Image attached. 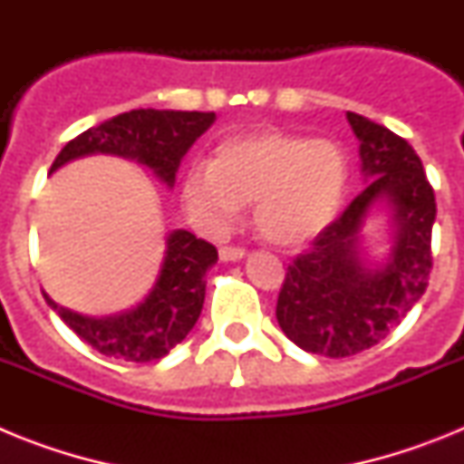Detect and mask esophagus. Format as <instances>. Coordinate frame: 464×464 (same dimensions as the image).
<instances>
[{"instance_id": "34e87169", "label": "esophagus", "mask_w": 464, "mask_h": 464, "mask_svg": "<svg viewBox=\"0 0 464 464\" xmlns=\"http://www.w3.org/2000/svg\"><path fill=\"white\" fill-rule=\"evenodd\" d=\"M246 257V248H239V246H223L220 248V260L225 262H237Z\"/></svg>"}]
</instances>
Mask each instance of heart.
<instances>
[{"label": "heart", "mask_w": 464, "mask_h": 464, "mask_svg": "<svg viewBox=\"0 0 464 464\" xmlns=\"http://www.w3.org/2000/svg\"><path fill=\"white\" fill-rule=\"evenodd\" d=\"M348 186V160L330 139L262 130L229 137L211 162H192L181 179L188 213L208 235L235 227L246 204L262 239L302 246L334 220Z\"/></svg>", "instance_id": "heart-1"}]
</instances>
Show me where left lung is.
I'll use <instances>...</instances> for the list:
<instances>
[{"mask_svg":"<svg viewBox=\"0 0 464 464\" xmlns=\"http://www.w3.org/2000/svg\"><path fill=\"white\" fill-rule=\"evenodd\" d=\"M360 141L367 188L288 265L276 321L309 353L348 358L391 334L428 288L432 269L434 190L416 150L388 127L346 113ZM392 211L393 248L385 263L363 257L362 227L371 208Z\"/></svg>","mask_w":464,"mask_h":464,"instance_id":"8db88e82","label":"left lung"}]
</instances>
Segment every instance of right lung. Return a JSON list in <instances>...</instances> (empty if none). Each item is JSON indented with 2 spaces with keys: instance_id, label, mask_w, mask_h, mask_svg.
Listing matches in <instances>:
<instances>
[{
  "instance_id": "1",
  "label": "right lung",
  "mask_w": 464,
  "mask_h": 464,
  "mask_svg": "<svg viewBox=\"0 0 464 464\" xmlns=\"http://www.w3.org/2000/svg\"><path fill=\"white\" fill-rule=\"evenodd\" d=\"M213 121L216 113L202 111H127L72 139L53 162L51 174L76 158L106 153L146 165L160 181L174 188L183 155L213 125ZM216 260V246L197 239L188 229H174L167 237L158 281L132 309L92 318L64 309L46 293L44 297L64 325L72 327L102 355L125 362H150L165 358L195 327L207 290L204 276Z\"/></svg>"
}]
</instances>
